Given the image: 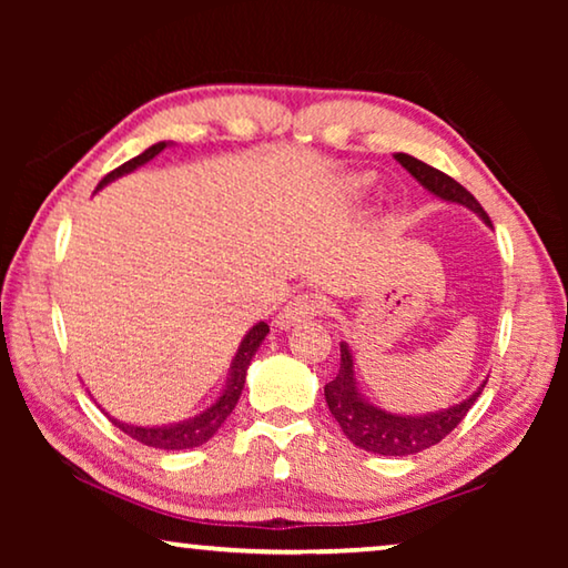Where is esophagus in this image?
I'll return each mask as SVG.
<instances>
[{"mask_svg": "<svg viewBox=\"0 0 568 568\" xmlns=\"http://www.w3.org/2000/svg\"><path fill=\"white\" fill-rule=\"evenodd\" d=\"M321 311H323V305H321L318 297L297 295V297H293V301L283 307L281 313L275 315V328L287 331V328H293V325H297V323L315 318V315H321Z\"/></svg>", "mask_w": 568, "mask_h": 568, "instance_id": "obj_1", "label": "esophagus"}]
</instances>
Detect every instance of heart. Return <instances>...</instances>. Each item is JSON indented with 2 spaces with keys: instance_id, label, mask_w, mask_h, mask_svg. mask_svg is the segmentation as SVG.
Masks as SVG:
<instances>
[{
  "instance_id": "1",
  "label": "heart",
  "mask_w": 568,
  "mask_h": 568,
  "mask_svg": "<svg viewBox=\"0 0 568 568\" xmlns=\"http://www.w3.org/2000/svg\"><path fill=\"white\" fill-rule=\"evenodd\" d=\"M368 185H371V178H351V182H348V190L353 192V195H361V192H365L368 190Z\"/></svg>"
}]
</instances>
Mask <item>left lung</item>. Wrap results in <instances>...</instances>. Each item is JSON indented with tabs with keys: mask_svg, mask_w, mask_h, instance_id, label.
Here are the masks:
<instances>
[{
	"mask_svg": "<svg viewBox=\"0 0 568 568\" xmlns=\"http://www.w3.org/2000/svg\"><path fill=\"white\" fill-rule=\"evenodd\" d=\"M396 162L400 168L410 172V178L418 185L430 192V195L444 200V203H454L476 213L484 223L491 227V220L484 213V207L478 205V200L470 192L458 185L454 178H448L446 172L426 165L418 158L406 155V152H396ZM486 381L466 396L464 400L454 403L448 408L426 410V413H393L388 408H381L376 403L368 400V396L361 390V383L355 378V361L348 343L341 345V371L331 383H325V403L333 413V418L338 420L343 434L348 436L351 444H355L368 454L381 456H410L420 454L430 446H436L438 440H444L450 430H454L466 413L474 406L476 398L484 390Z\"/></svg>",
	"mask_w": 568,
	"mask_h": 568,
	"instance_id": "8db88e82",
	"label": "left lung"
}]
</instances>
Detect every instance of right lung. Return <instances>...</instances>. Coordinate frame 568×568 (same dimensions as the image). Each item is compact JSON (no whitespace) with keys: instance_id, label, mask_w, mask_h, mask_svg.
<instances>
[{"instance_id":"obj_1","label":"right lung","mask_w":568,"mask_h":568,"mask_svg":"<svg viewBox=\"0 0 568 568\" xmlns=\"http://www.w3.org/2000/svg\"><path fill=\"white\" fill-rule=\"evenodd\" d=\"M170 145H172V142H155V145L148 148L145 152H142V155L128 160L118 170H112L110 175L100 182L98 190H102L104 185H110V182H114V180L122 178V175H130V172H134V170L142 168V165H148L150 160H155L160 152L165 150V148H170ZM267 333H271V328H267V323L265 321H257L253 328H250L243 335V341H240L237 351H235V358H233V363H230L227 381H225L223 390H220V396L213 403H210L205 410H200L197 416L185 418V420H178V423H162V426H138V423H124L120 418L110 416V413L104 410V408H102V413L114 423V426H118L120 430H124V434H128L130 438L140 440V444L152 446V448L182 450V448L203 446V444H207V440L217 434V428L223 426L230 413H233V408L237 406L240 393H243V386H245V376H247L250 361L255 358V353L263 345Z\"/></svg>"}]
</instances>
